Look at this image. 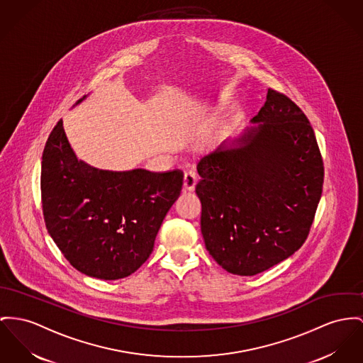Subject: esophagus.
Masks as SVG:
<instances>
[{
    "instance_id": "1",
    "label": "esophagus",
    "mask_w": 363,
    "mask_h": 363,
    "mask_svg": "<svg viewBox=\"0 0 363 363\" xmlns=\"http://www.w3.org/2000/svg\"><path fill=\"white\" fill-rule=\"evenodd\" d=\"M196 182H198V174L194 170H187L184 173V190L186 191H193Z\"/></svg>"
}]
</instances>
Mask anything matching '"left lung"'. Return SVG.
I'll use <instances>...</instances> for the list:
<instances>
[{
    "label": "left lung",
    "mask_w": 363,
    "mask_h": 363,
    "mask_svg": "<svg viewBox=\"0 0 363 363\" xmlns=\"http://www.w3.org/2000/svg\"><path fill=\"white\" fill-rule=\"evenodd\" d=\"M259 122L203 157L195 193L209 255L235 275H256L306 242L323 187L314 129L286 95L268 88Z\"/></svg>",
    "instance_id": "1"
}]
</instances>
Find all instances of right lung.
<instances>
[{
	"label": "right lung",
	"instance_id": "1",
	"mask_svg": "<svg viewBox=\"0 0 363 363\" xmlns=\"http://www.w3.org/2000/svg\"><path fill=\"white\" fill-rule=\"evenodd\" d=\"M183 172L100 170L78 161L63 121L43 152L41 203L49 235L79 272L106 281L133 274L180 195Z\"/></svg>",
	"mask_w": 363,
	"mask_h": 363
}]
</instances>
